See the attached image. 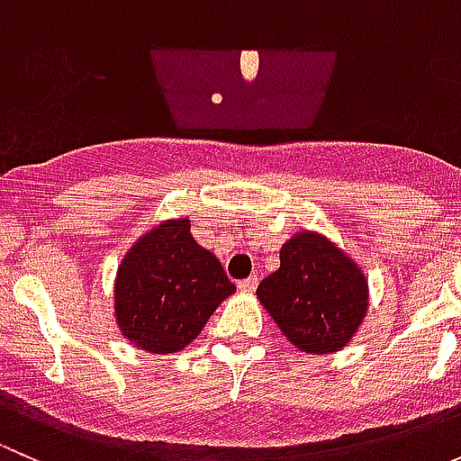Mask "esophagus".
I'll return each mask as SVG.
<instances>
[{
	"mask_svg": "<svg viewBox=\"0 0 461 461\" xmlns=\"http://www.w3.org/2000/svg\"><path fill=\"white\" fill-rule=\"evenodd\" d=\"M257 285H258V276H249V278H243V281H239V290L245 292V294L257 290Z\"/></svg>",
	"mask_w": 461,
	"mask_h": 461,
	"instance_id": "esophagus-1",
	"label": "esophagus"
}]
</instances>
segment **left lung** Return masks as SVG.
I'll return each mask as SVG.
<instances>
[{
    "instance_id": "obj_1",
    "label": "left lung",
    "mask_w": 461,
    "mask_h": 461,
    "mask_svg": "<svg viewBox=\"0 0 461 461\" xmlns=\"http://www.w3.org/2000/svg\"><path fill=\"white\" fill-rule=\"evenodd\" d=\"M258 301L299 350L330 355L350 343L368 312L359 265L317 231H299L281 248V267L263 278Z\"/></svg>"
}]
</instances>
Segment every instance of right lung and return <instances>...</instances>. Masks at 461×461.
I'll return each mask as SVG.
<instances>
[{"mask_svg":"<svg viewBox=\"0 0 461 461\" xmlns=\"http://www.w3.org/2000/svg\"><path fill=\"white\" fill-rule=\"evenodd\" d=\"M234 292L221 260L194 240L192 222L171 218L124 254L115 274V323L142 350L171 355L187 348Z\"/></svg>","mask_w":461,"mask_h":461,"instance_id":"1","label":"right lung"}]
</instances>
